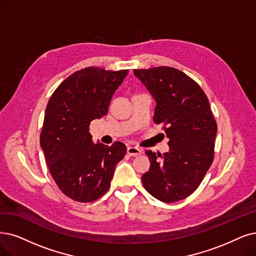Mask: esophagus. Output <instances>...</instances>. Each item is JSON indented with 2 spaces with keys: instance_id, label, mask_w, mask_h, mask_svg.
Masks as SVG:
<instances>
[{
  "instance_id": "1",
  "label": "esophagus",
  "mask_w": 256,
  "mask_h": 256,
  "mask_svg": "<svg viewBox=\"0 0 256 256\" xmlns=\"http://www.w3.org/2000/svg\"><path fill=\"white\" fill-rule=\"evenodd\" d=\"M127 153L130 156H140L142 153V150L138 147H131L129 146L127 148Z\"/></svg>"
}]
</instances>
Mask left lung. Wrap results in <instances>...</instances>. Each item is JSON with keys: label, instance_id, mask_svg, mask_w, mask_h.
Instances as JSON below:
<instances>
[{"label": "left lung", "instance_id": "left-lung-1", "mask_svg": "<svg viewBox=\"0 0 256 256\" xmlns=\"http://www.w3.org/2000/svg\"><path fill=\"white\" fill-rule=\"evenodd\" d=\"M156 102L153 120L169 138L164 154L147 150L149 171L145 189L158 200L174 202L198 189L214 158L218 126L207 96L196 80L172 67L134 69Z\"/></svg>", "mask_w": 256, "mask_h": 256}]
</instances>
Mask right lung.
<instances>
[{"instance_id": "right-lung-1", "label": "right lung", "mask_w": 256, "mask_h": 256, "mask_svg": "<svg viewBox=\"0 0 256 256\" xmlns=\"http://www.w3.org/2000/svg\"><path fill=\"white\" fill-rule=\"evenodd\" d=\"M128 70L87 67L69 76L51 96L40 144L58 187L69 198L90 202L107 192L127 148L92 142L90 122L108 112L112 96Z\"/></svg>"}]
</instances>
